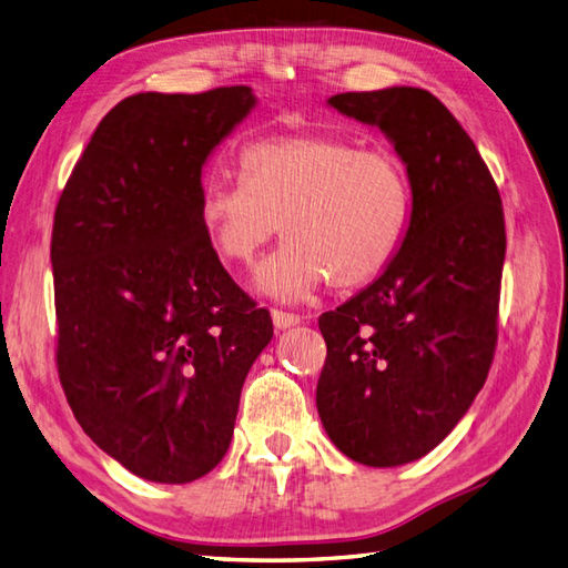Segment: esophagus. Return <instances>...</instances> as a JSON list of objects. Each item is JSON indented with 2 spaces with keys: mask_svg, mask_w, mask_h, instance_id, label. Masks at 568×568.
<instances>
[{
  "mask_svg": "<svg viewBox=\"0 0 568 568\" xmlns=\"http://www.w3.org/2000/svg\"><path fill=\"white\" fill-rule=\"evenodd\" d=\"M273 324L275 328H290V326H297L300 324V314L295 312H285V310H273Z\"/></svg>",
  "mask_w": 568,
  "mask_h": 568,
  "instance_id": "esophagus-1",
  "label": "esophagus"
}]
</instances>
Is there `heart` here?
Instances as JSON below:
<instances>
[{
    "instance_id": "b5f03b06",
    "label": "heart",
    "mask_w": 568,
    "mask_h": 568,
    "mask_svg": "<svg viewBox=\"0 0 568 568\" xmlns=\"http://www.w3.org/2000/svg\"><path fill=\"white\" fill-rule=\"evenodd\" d=\"M410 215V174L396 153L322 132L250 143L242 180L211 178L199 199L201 227L225 264L250 266L283 223L287 244L258 271L261 290L278 297L376 281Z\"/></svg>"
}]
</instances>
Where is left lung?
<instances>
[{"instance_id": "8db88e82", "label": "left lung", "mask_w": 568, "mask_h": 568, "mask_svg": "<svg viewBox=\"0 0 568 568\" xmlns=\"http://www.w3.org/2000/svg\"><path fill=\"white\" fill-rule=\"evenodd\" d=\"M379 126L413 184L398 256L318 316L326 362L316 408L347 458L394 468L423 458L470 408L497 347L504 209L483 155L429 91L394 85L328 98Z\"/></svg>"}]
</instances>
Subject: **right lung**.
<instances>
[{"mask_svg":"<svg viewBox=\"0 0 568 568\" xmlns=\"http://www.w3.org/2000/svg\"><path fill=\"white\" fill-rule=\"evenodd\" d=\"M250 85L136 93L98 124L57 201V372L83 432L126 470L184 485L223 460L273 338L199 221L201 168Z\"/></svg>","mask_w":568,"mask_h":568,"instance_id":"1","label":"right lung"}]
</instances>
